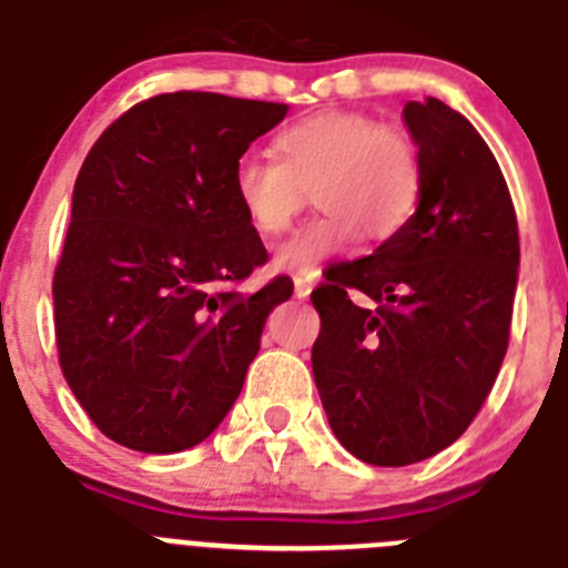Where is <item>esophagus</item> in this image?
Masks as SVG:
<instances>
[{"mask_svg":"<svg viewBox=\"0 0 568 568\" xmlns=\"http://www.w3.org/2000/svg\"><path fill=\"white\" fill-rule=\"evenodd\" d=\"M312 288H314L312 277H305V274H297V277H294V297L297 300H308Z\"/></svg>","mask_w":568,"mask_h":568,"instance_id":"34e87169","label":"esophagus"}]
</instances>
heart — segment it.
<instances>
[{"label": "heart", "mask_w": 568, "mask_h": 568, "mask_svg": "<svg viewBox=\"0 0 568 568\" xmlns=\"http://www.w3.org/2000/svg\"><path fill=\"white\" fill-rule=\"evenodd\" d=\"M231 185L260 236L285 234L314 191L325 214L280 251V265L314 274L359 234L386 243L412 223L423 162L403 128L383 125L372 113L320 111L274 136V160L236 162Z\"/></svg>", "instance_id": "heart-1"}]
</instances>
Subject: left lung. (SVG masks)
<instances>
[{"mask_svg": "<svg viewBox=\"0 0 568 568\" xmlns=\"http://www.w3.org/2000/svg\"><path fill=\"white\" fill-rule=\"evenodd\" d=\"M403 120L423 162L412 223L328 265L312 291L320 400L337 440L372 466L426 460L475 420L509 348L520 265L515 205L475 125L434 97L406 102Z\"/></svg>", "mask_w": 568, "mask_h": 568, "instance_id": "1", "label": "left lung"}]
</instances>
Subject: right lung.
<instances>
[{
    "label": "right lung",
    "mask_w": 568,
    "mask_h": 568,
    "mask_svg": "<svg viewBox=\"0 0 568 568\" xmlns=\"http://www.w3.org/2000/svg\"><path fill=\"white\" fill-rule=\"evenodd\" d=\"M288 105L160 93L93 142L53 271L59 366L105 437L174 455L243 392L271 308L294 283H236L268 251L234 196V165Z\"/></svg>",
    "instance_id": "right-lung-1"
}]
</instances>
